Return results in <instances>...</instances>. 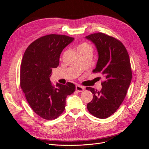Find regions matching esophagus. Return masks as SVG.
I'll return each instance as SVG.
<instances>
[{"label": "esophagus", "instance_id": "1", "mask_svg": "<svg viewBox=\"0 0 149 149\" xmlns=\"http://www.w3.org/2000/svg\"><path fill=\"white\" fill-rule=\"evenodd\" d=\"M75 89L77 92H82L84 90V88L83 86H80V85H77L76 87H75Z\"/></svg>", "mask_w": 149, "mask_h": 149}]
</instances>
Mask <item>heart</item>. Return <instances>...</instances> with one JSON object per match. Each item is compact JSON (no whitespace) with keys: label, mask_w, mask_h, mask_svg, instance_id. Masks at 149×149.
Returning a JSON list of instances; mask_svg holds the SVG:
<instances>
[{"label":"heart","mask_w":149,"mask_h":149,"mask_svg":"<svg viewBox=\"0 0 149 149\" xmlns=\"http://www.w3.org/2000/svg\"><path fill=\"white\" fill-rule=\"evenodd\" d=\"M90 46L86 43H82L81 44H80L79 46H78V50L79 49H82L86 48H88V47H89Z\"/></svg>","instance_id":"obj_1"}]
</instances>
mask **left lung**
Instances as JSON below:
<instances>
[{
	"instance_id": "8db88e82",
	"label": "left lung",
	"mask_w": 149,
	"mask_h": 149,
	"mask_svg": "<svg viewBox=\"0 0 149 149\" xmlns=\"http://www.w3.org/2000/svg\"><path fill=\"white\" fill-rule=\"evenodd\" d=\"M86 38L95 45L98 54L93 72L100 73L105 79L100 91L86 88L93 94L87 108L92 115L104 119L116 112L126 97L132 75L130 58L124 45L113 37L98 33Z\"/></svg>"
}]
</instances>
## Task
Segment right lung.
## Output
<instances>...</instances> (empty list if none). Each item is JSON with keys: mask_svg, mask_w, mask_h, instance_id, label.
Instances as JSON below:
<instances>
[{"mask_svg": "<svg viewBox=\"0 0 149 149\" xmlns=\"http://www.w3.org/2000/svg\"><path fill=\"white\" fill-rule=\"evenodd\" d=\"M74 39L65 35H46L31 43L23 55L20 87L31 109L45 120L58 118L65 111L67 96L75 91L72 83L54 86L50 81L62 51Z\"/></svg>", "mask_w": 149, "mask_h": 149, "instance_id": "obj_1", "label": "right lung"}]
</instances>
